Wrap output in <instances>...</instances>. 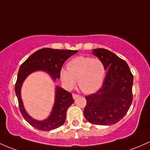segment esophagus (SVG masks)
<instances>
[{
  "instance_id": "34e87169",
  "label": "esophagus",
  "mask_w": 150,
  "mask_h": 150,
  "mask_svg": "<svg viewBox=\"0 0 150 150\" xmlns=\"http://www.w3.org/2000/svg\"><path fill=\"white\" fill-rule=\"evenodd\" d=\"M78 96L79 95H78V94H75V93L72 94V98H73V99H76Z\"/></svg>"
}]
</instances>
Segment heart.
<instances>
[{
  "label": "heart",
  "instance_id": "heart-1",
  "mask_svg": "<svg viewBox=\"0 0 150 150\" xmlns=\"http://www.w3.org/2000/svg\"><path fill=\"white\" fill-rule=\"evenodd\" d=\"M67 70L62 69L60 78L67 89L76 85L83 93L92 94L98 91L104 82L106 69L103 62L99 58L79 56L67 63Z\"/></svg>",
  "mask_w": 150,
  "mask_h": 150
}]
</instances>
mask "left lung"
Listing matches in <instances>:
<instances>
[{"mask_svg":"<svg viewBox=\"0 0 150 150\" xmlns=\"http://www.w3.org/2000/svg\"><path fill=\"white\" fill-rule=\"evenodd\" d=\"M93 53L103 62L108 72L98 92L85 97L84 116L92 124L111 125L120 120L130 108L133 75L127 63L111 51L97 48Z\"/></svg>","mask_w":150,"mask_h":150,"instance_id":"8db88e82","label":"left lung"}]
</instances>
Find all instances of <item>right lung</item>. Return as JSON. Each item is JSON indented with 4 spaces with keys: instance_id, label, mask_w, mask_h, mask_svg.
Segmentation results:
<instances>
[{
    "instance_id": "right-lung-1",
    "label": "right lung",
    "mask_w": 150,
    "mask_h": 150,
    "mask_svg": "<svg viewBox=\"0 0 150 150\" xmlns=\"http://www.w3.org/2000/svg\"><path fill=\"white\" fill-rule=\"evenodd\" d=\"M78 50H59V49H40L33 53L20 67L15 85V91L18 100L19 109L24 119L30 125L42 131L56 129L64 124L67 110L74 103L72 94L60 87H56L55 100L51 115L44 121H38L29 116L24 109L21 98V89L26 77L36 70L48 72L54 80L60 78V72L65 60Z\"/></svg>"
}]
</instances>
